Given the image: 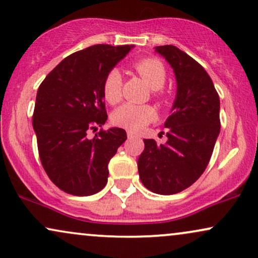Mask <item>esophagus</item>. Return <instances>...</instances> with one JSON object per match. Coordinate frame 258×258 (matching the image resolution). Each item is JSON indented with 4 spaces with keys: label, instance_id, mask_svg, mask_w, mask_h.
Wrapping results in <instances>:
<instances>
[{
    "label": "esophagus",
    "instance_id": "1",
    "mask_svg": "<svg viewBox=\"0 0 258 258\" xmlns=\"http://www.w3.org/2000/svg\"><path fill=\"white\" fill-rule=\"evenodd\" d=\"M127 137H128V139H139V138H141L138 135H135V133L131 132V131L127 132Z\"/></svg>",
    "mask_w": 258,
    "mask_h": 258
}]
</instances>
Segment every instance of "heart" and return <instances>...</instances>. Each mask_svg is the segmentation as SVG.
Masks as SVG:
<instances>
[{"label":"heart","mask_w":258,"mask_h":258,"mask_svg":"<svg viewBox=\"0 0 258 258\" xmlns=\"http://www.w3.org/2000/svg\"><path fill=\"white\" fill-rule=\"evenodd\" d=\"M133 70L137 72L151 89L156 90L155 95L160 96L159 89L166 82V68L160 60L155 57H145L133 63ZM122 77L119 70L113 68L105 74L102 90L105 101L110 104H115L121 98ZM157 113L154 107L149 104H136L131 102L121 104L111 114V120L116 126L128 130L131 132H138L145 126L156 120Z\"/></svg>","instance_id":"1"}]
</instances>
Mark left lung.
Segmentation results:
<instances>
[{
    "label": "left lung",
    "instance_id": "obj_1",
    "mask_svg": "<svg viewBox=\"0 0 258 258\" xmlns=\"http://www.w3.org/2000/svg\"><path fill=\"white\" fill-rule=\"evenodd\" d=\"M156 52L168 61L176 78L172 114L164 122L166 144L144 139L138 159L143 185L154 194L174 195L190 187L206 170L220 133V98L209 74L174 45Z\"/></svg>",
    "mask_w": 258,
    "mask_h": 258
}]
</instances>
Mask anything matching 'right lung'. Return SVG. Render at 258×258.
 <instances>
[{
	"mask_svg": "<svg viewBox=\"0 0 258 258\" xmlns=\"http://www.w3.org/2000/svg\"><path fill=\"white\" fill-rule=\"evenodd\" d=\"M133 45L97 44L63 58L39 85L32 125L49 179L66 194L91 196L108 181V163L126 131L99 130L108 119L102 84Z\"/></svg>",
	"mask_w": 258,
	"mask_h": 258,
	"instance_id": "1",
	"label": "right lung"
}]
</instances>
